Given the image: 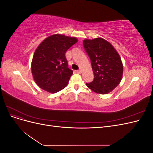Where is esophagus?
I'll return each mask as SVG.
<instances>
[{
	"instance_id": "1",
	"label": "esophagus",
	"mask_w": 153,
	"mask_h": 153,
	"mask_svg": "<svg viewBox=\"0 0 153 153\" xmlns=\"http://www.w3.org/2000/svg\"><path fill=\"white\" fill-rule=\"evenodd\" d=\"M76 73H78V74H81L82 73V70H80H80H77Z\"/></svg>"
}]
</instances>
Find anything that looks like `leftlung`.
<instances>
[{
    "mask_svg": "<svg viewBox=\"0 0 153 153\" xmlns=\"http://www.w3.org/2000/svg\"><path fill=\"white\" fill-rule=\"evenodd\" d=\"M84 48L91 59L94 78L86 84L97 94L112 92L121 82L123 65L121 57L112 45L102 38L83 41Z\"/></svg>",
    "mask_w": 153,
    "mask_h": 153,
    "instance_id": "obj_1",
    "label": "left lung"
}]
</instances>
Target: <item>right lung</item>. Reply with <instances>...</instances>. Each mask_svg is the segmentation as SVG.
Instances as JSON below:
<instances>
[{"label": "right lung", "mask_w": 153, "mask_h": 153, "mask_svg": "<svg viewBox=\"0 0 153 153\" xmlns=\"http://www.w3.org/2000/svg\"><path fill=\"white\" fill-rule=\"evenodd\" d=\"M77 41L75 37L56 34L39 45L32 60L31 71L41 89L56 93L67 86L73 71L68 68L65 53Z\"/></svg>", "instance_id": "right-lung-1"}]
</instances>
